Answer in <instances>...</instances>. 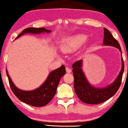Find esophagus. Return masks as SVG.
<instances>
[{"label": "esophagus", "instance_id": "esophagus-1", "mask_svg": "<svg viewBox=\"0 0 128 128\" xmlns=\"http://www.w3.org/2000/svg\"><path fill=\"white\" fill-rule=\"evenodd\" d=\"M66 72H67V73H70L71 72H72V70H71V69L70 68H68V67H66Z\"/></svg>", "mask_w": 128, "mask_h": 128}]
</instances>
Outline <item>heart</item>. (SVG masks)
I'll return each mask as SVG.
<instances>
[{
	"label": "heart",
	"mask_w": 128,
	"mask_h": 128,
	"mask_svg": "<svg viewBox=\"0 0 128 128\" xmlns=\"http://www.w3.org/2000/svg\"><path fill=\"white\" fill-rule=\"evenodd\" d=\"M86 39V36L84 34H78L75 36L73 39L71 44L66 47V49L67 50H72L80 47L82 44Z\"/></svg>",
	"instance_id": "b5f03b06"
}]
</instances>
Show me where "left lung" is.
<instances>
[{"label": "left lung", "instance_id": "8db88e82", "mask_svg": "<svg viewBox=\"0 0 128 128\" xmlns=\"http://www.w3.org/2000/svg\"><path fill=\"white\" fill-rule=\"evenodd\" d=\"M103 44L116 47L122 52L118 42L113 37L110 32L104 28ZM122 68L116 79L110 85L104 88H95L87 81L84 74L81 69L82 60L76 61L72 65V72L74 78V89L75 93L81 102L90 104H96L106 102L116 94L121 85L124 65L123 58Z\"/></svg>", "mask_w": 128, "mask_h": 128}]
</instances>
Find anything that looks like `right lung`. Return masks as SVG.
<instances>
[{"mask_svg": "<svg viewBox=\"0 0 128 128\" xmlns=\"http://www.w3.org/2000/svg\"><path fill=\"white\" fill-rule=\"evenodd\" d=\"M50 30L45 29L44 28H33L30 27L24 29L20 33L16 38L25 33H38L46 32L50 33ZM6 75L8 76L9 84L12 92L16 96V97L21 102L30 104L34 107H42L47 104L52 100L53 96L56 92L57 87L60 82V79L63 75L66 74V68L64 66H62L60 68L54 70L49 74L46 81L38 89L32 91H24L17 88L12 82L10 77L6 70Z\"/></svg>", "mask_w": 128, "mask_h": 128, "instance_id": "1", "label": "right lung"}]
</instances>
